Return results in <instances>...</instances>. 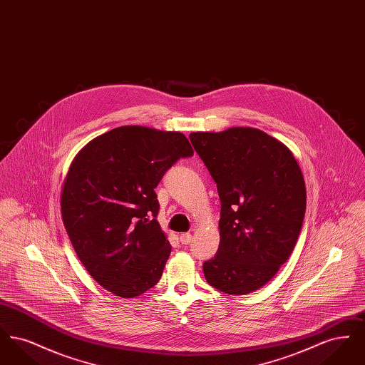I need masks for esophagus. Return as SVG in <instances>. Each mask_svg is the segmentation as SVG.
<instances>
[{
	"mask_svg": "<svg viewBox=\"0 0 365 365\" xmlns=\"http://www.w3.org/2000/svg\"><path fill=\"white\" fill-rule=\"evenodd\" d=\"M179 240H180V242L183 243V245H187V243L191 242L192 237H191V234H189V232H183V234L179 235Z\"/></svg>",
	"mask_w": 365,
	"mask_h": 365,
	"instance_id": "1",
	"label": "esophagus"
}]
</instances>
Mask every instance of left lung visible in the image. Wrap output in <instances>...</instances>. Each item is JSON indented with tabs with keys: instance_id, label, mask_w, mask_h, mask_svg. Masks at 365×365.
Returning a JSON list of instances; mask_svg holds the SVG:
<instances>
[{
	"instance_id": "1",
	"label": "left lung",
	"mask_w": 365,
	"mask_h": 365,
	"mask_svg": "<svg viewBox=\"0 0 365 365\" xmlns=\"http://www.w3.org/2000/svg\"><path fill=\"white\" fill-rule=\"evenodd\" d=\"M222 202L217 255L204 262L210 286L242 295L261 289L290 257L307 208L292 150L253 127L191 133Z\"/></svg>"
}]
</instances>
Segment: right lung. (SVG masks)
I'll use <instances>...</instances> for the list:
<instances>
[{
  "label": "right lung",
  "mask_w": 365,
  "mask_h": 365,
  "mask_svg": "<svg viewBox=\"0 0 365 365\" xmlns=\"http://www.w3.org/2000/svg\"><path fill=\"white\" fill-rule=\"evenodd\" d=\"M178 131L122 125L91 139L71 163L61 217L76 256L100 286L134 298L161 278L171 245L156 220L155 189L180 157Z\"/></svg>",
  "instance_id": "obj_1"
}]
</instances>
